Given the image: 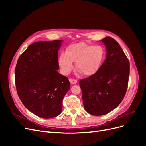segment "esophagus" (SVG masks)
I'll return each mask as SVG.
<instances>
[{
  "label": "esophagus",
  "instance_id": "obj_1",
  "mask_svg": "<svg viewBox=\"0 0 146 146\" xmlns=\"http://www.w3.org/2000/svg\"><path fill=\"white\" fill-rule=\"evenodd\" d=\"M69 82L70 83L72 84V85H74V84H76L77 83V80H76V79H72V78L69 79Z\"/></svg>",
  "mask_w": 146,
  "mask_h": 146
}]
</instances>
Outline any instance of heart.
I'll return each mask as SVG.
<instances>
[{
	"mask_svg": "<svg viewBox=\"0 0 146 146\" xmlns=\"http://www.w3.org/2000/svg\"><path fill=\"white\" fill-rule=\"evenodd\" d=\"M105 49L100 46L87 44L80 42L69 46L66 53L61 54L58 63L61 71L68 74L74 68L73 61L76 62V68L83 76H91L98 72L105 58Z\"/></svg>",
	"mask_w": 146,
	"mask_h": 146,
	"instance_id": "heart-1",
	"label": "heart"
}]
</instances>
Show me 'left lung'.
Segmentation results:
<instances>
[{"label": "left lung", "instance_id": "obj_1", "mask_svg": "<svg viewBox=\"0 0 146 146\" xmlns=\"http://www.w3.org/2000/svg\"><path fill=\"white\" fill-rule=\"evenodd\" d=\"M101 41L107 50L105 60L98 72L79 82L84 108L94 116L107 114L120 104L130 74L129 61L119 43L110 36Z\"/></svg>", "mask_w": 146, "mask_h": 146}]
</instances>
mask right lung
Returning <instances> with one entry per match:
<instances>
[{
    "mask_svg": "<svg viewBox=\"0 0 146 146\" xmlns=\"http://www.w3.org/2000/svg\"><path fill=\"white\" fill-rule=\"evenodd\" d=\"M63 41L34 42L16 64L15 83L19 98L30 111L42 118L59 115L63 99L70 89L68 77L57 71L58 52Z\"/></svg>",
    "mask_w": 146,
    "mask_h": 146,
    "instance_id": "1",
    "label": "right lung"
}]
</instances>
